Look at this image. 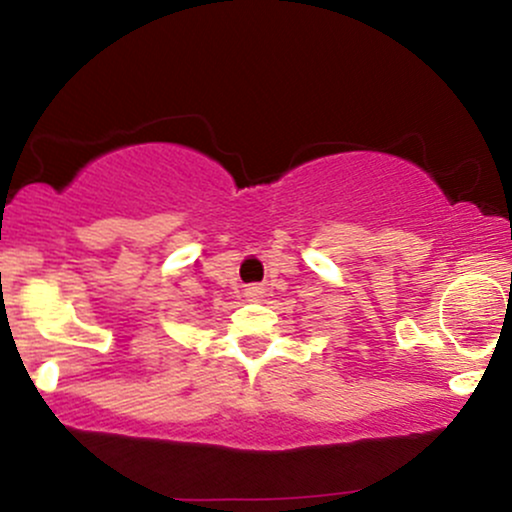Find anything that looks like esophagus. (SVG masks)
<instances>
[{"label": "esophagus", "mask_w": 512, "mask_h": 512, "mask_svg": "<svg viewBox=\"0 0 512 512\" xmlns=\"http://www.w3.org/2000/svg\"><path fill=\"white\" fill-rule=\"evenodd\" d=\"M246 297L249 300H258L261 297V287H246Z\"/></svg>", "instance_id": "34e87169"}]
</instances>
